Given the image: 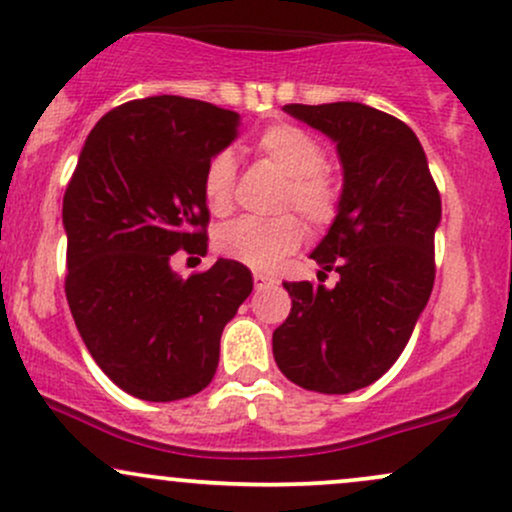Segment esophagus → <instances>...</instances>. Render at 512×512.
<instances>
[{"label":"esophagus","mask_w":512,"mask_h":512,"mask_svg":"<svg viewBox=\"0 0 512 512\" xmlns=\"http://www.w3.org/2000/svg\"><path fill=\"white\" fill-rule=\"evenodd\" d=\"M252 279H255V289H257V291L267 289V286H274V284H279V281H276L274 276H269V274H262V272H255V274H252Z\"/></svg>","instance_id":"1"}]
</instances>
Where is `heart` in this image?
I'll return each instance as SVG.
<instances>
[{
  "label": "heart",
  "instance_id": "obj_1",
  "mask_svg": "<svg viewBox=\"0 0 512 512\" xmlns=\"http://www.w3.org/2000/svg\"><path fill=\"white\" fill-rule=\"evenodd\" d=\"M257 154L289 178L279 209H296L313 231H325L342 211V182L325 168V146L310 132L291 122L269 125L257 137ZM236 158L219 151L202 173V197L211 214L226 216L233 209ZM303 243V223L298 216L281 214L274 219H236L216 231L214 245L228 260L250 269L279 267Z\"/></svg>",
  "mask_w": 512,
  "mask_h": 512
}]
</instances>
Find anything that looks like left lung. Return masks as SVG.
<instances>
[{
	"label": "left lung",
	"mask_w": 512,
	"mask_h": 512,
	"mask_svg": "<svg viewBox=\"0 0 512 512\" xmlns=\"http://www.w3.org/2000/svg\"><path fill=\"white\" fill-rule=\"evenodd\" d=\"M284 110L337 144L344 197L310 255L339 281H284L291 313L274 330V361L305 390L346 395L390 370L424 313L440 195L419 139L397 117L349 101Z\"/></svg>",
	"instance_id": "obj_1"
}]
</instances>
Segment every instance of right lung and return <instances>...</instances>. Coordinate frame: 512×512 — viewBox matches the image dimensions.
<instances>
[{
  "label": "right lung",
  "mask_w": 512,
  "mask_h": 512,
  "mask_svg": "<svg viewBox=\"0 0 512 512\" xmlns=\"http://www.w3.org/2000/svg\"><path fill=\"white\" fill-rule=\"evenodd\" d=\"M240 115L180 96L117 105L88 134L64 192L67 303L117 387L146 402L202 392L226 322L250 296L245 264L182 279L178 250L207 255L202 173L238 137Z\"/></svg>",
  "instance_id": "obj_1"
}]
</instances>
